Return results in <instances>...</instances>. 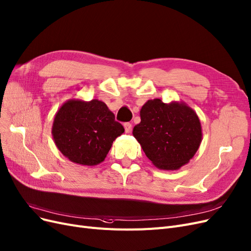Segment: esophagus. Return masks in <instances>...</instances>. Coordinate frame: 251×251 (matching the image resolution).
I'll use <instances>...</instances> for the list:
<instances>
[{
    "instance_id": "34e87169",
    "label": "esophagus",
    "mask_w": 251,
    "mask_h": 251,
    "mask_svg": "<svg viewBox=\"0 0 251 251\" xmlns=\"http://www.w3.org/2000/svg\"><path fill=\"white\" fill-rule=\"evenodd\" d=\"M124 126H125V131H126V133H129V132H131V129H132V124L126 123V124L124 125Z\"/></svg>"
}]
</instances>
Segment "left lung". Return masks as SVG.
Instances as JSON below:
<instances>
[{
  "label": "left lung",
  "mask_w": 251,
  "mask_h": 251,
  "mask_svg": "<svg viewBox=\"0 0 251 251\" xmlns=\"http://www.w3.org/2000/svg\"><path fill=\"white\" fill-rule=\"evenodd\" d=\"M141 123L133 136L155 167L177 170L189 163L202 139L201 120L184 101H146L140 110Z\"/></svg>",
  "instance_id": "8db88e82"
}]
</instances>
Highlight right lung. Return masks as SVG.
Masks as SVG:
<instances>
[{"label":"right lung","instance_id":"add662e5","mask_svg":"<svg viewBox=\"0 0 251 251\" xmlns=\"http://www.w3.org/2000/svg\"><path fill=\"white\" fill-rule=\"evenodd\" d=\"M125 132L103 101L68 100L54 117L51 135L61 153L84 166L101 163L112 143Z\"/></svg>","mask_w":251,"mask_h":251}]
</instances>
